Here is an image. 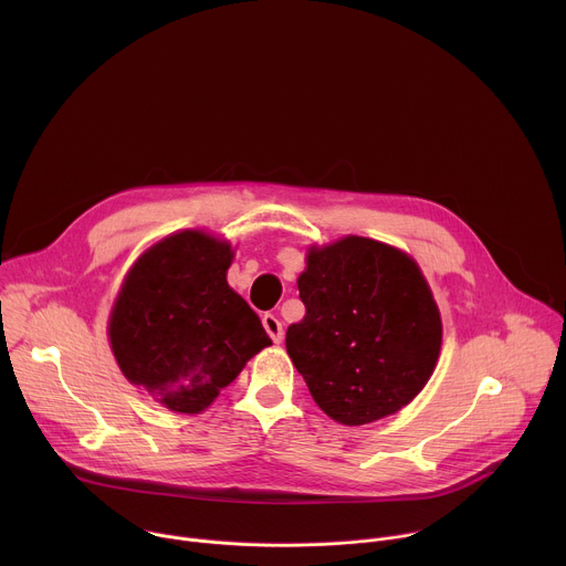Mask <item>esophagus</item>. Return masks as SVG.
<instances>
[{
    "instance_id": "obj_1",
    "label": "esophagus",
    "mask_w": 566,
    "mask_h": 566,
    "mask_svg": "<svg viewBox=\"0 0 566 566\" xmlns=\"http://www.w3.org/2000/svg\"><path fill=\"white\" fill-rule=\"evenodd\" d=\"M262 325H264L266 334L271 336V340H273L275 345H280V343L284 340V329H282V322H280L275 315H271V313H264V315H262Z\"/></svg>"
}]
</instances>
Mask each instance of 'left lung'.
I'll return each mask as SVG.
<instances>
[{
    "mask_svg": "<svg viewBox=\"0 0 566 566\" xmlns=\"http://www.w3.org/2000/svg\"><path fill=\"white\" fill-rule=\"evenodd\" d=\"M297 289L306 313L286 329V352L322 412L365 426L423 389L441 349V317L412 258L345 237L308 251Z\"/></svg>",
    "mask_w": 566,
    "mask_h": 566,
    "instance_id": "1",
    "label": "left lung"
}]
</instances>
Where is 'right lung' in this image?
<instances>
[{"instance_id": "obj_1", "label": "right lung", "mask_w": 566, "mask_h": 566, "mask_svg": "<svg viewBox=\"0 0 566 566\" xmlns=\"http://www.w3.org/2000/svg\"><path fill=\"white\" fill-rule=\"evenodd\" d=\"M232 251L199 230L154 244L129 271L109 319L114 356L129 382L184 415L271 345L260 317L226 282Z\"/></svg>"}]
</instances>
